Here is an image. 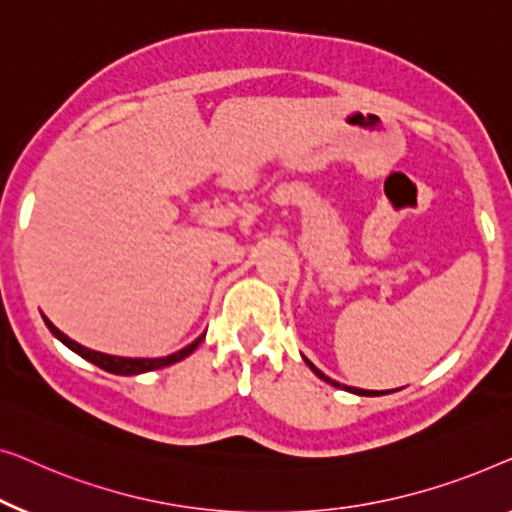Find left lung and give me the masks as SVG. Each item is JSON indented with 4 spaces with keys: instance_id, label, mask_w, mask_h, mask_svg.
<instances>
[{
    "instance_id": "1",
    "label": "left lung",
    "mask_w": 512,
    "mask_h": 512,
    "mask_svg": "<svg viewBox=\"0 0 512 512\" xmlns=\"http://www.w3.org/2000/svg\"><path fill=\"white\" fill-rule=\"evenodd\" d=\"M306 364L308 366H311V371L315 373V376H318V378H322V380H327V383H331V385H334V387H341V385H338L336 383V380H331V378H327L325 376V373H322L320 369H318V366H315L313 362H308V359H306ZM343 390H348V392H355V394H362V397H378V394H385V392H376V390H357V387H348V385H343Z\"/></svg>"
}]
</instances>
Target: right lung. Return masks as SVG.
I'll use <instances>...</instances> for the list:
<instances>
[{
  "mask_svg": "<svg viewBox=\"0 0 512 512\" xmlns=\"http://www.w3.org/2000/svg\"><path fill=\"white\" fill-rule=\"evenodd\" d=\"M46 320L48 329L53 331V336L60 338V341L67 345V348H71L74 352H78L83 359H88V362H92L95 366H99V369L109 371V373H118V376H136V373H146V371H155V369H162V366H169V364H176L181 362V359H185L190 352L197 348V345L204 341V334H201L197 341H192L187 348L174 352V355L169 357H157V359H134V357H113V355H104V352H97V350H90L85 348V345L71 341V338L67 334H62L60 329H57L53 322H50L48 318Z\"/></svg>",
  "mask_w": 512,
  "mask_h": 512,
  "instance_id": "add662e5",
  "label": "right lung"
}]
</instances>
